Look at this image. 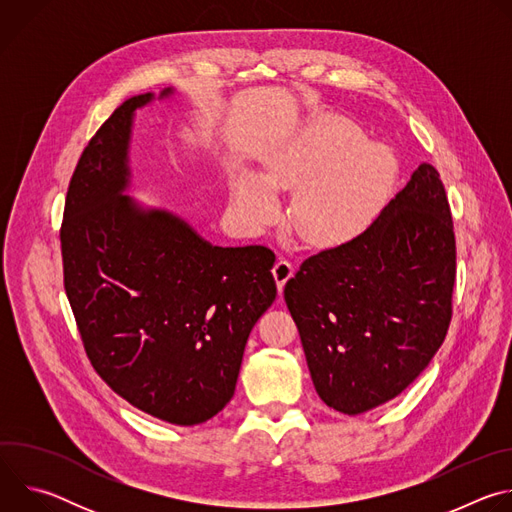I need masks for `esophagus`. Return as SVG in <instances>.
I'll list each match as a JSON object with an SVG mask.
<instances>
[{"label": "esophagus", "mask_w": 512, "mask_h": 512, "mask_svg": "<svg viewBox=\"0 0 512 512\" xmlns=\"http://www.w3.org/2000/svg\"><path fill=\"white\" fill-rule=\"evenodd\" d=\"M294 265H291V261L287 259H277V263L273 265V277H275V283H277V289L283 291L285 287V281L294 275Z\"/></svg>", "instance_id": "obj_1"}]
</instances>
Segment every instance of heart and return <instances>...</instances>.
<instances>
[{
    "instance_id": "1",
    "label": "heart",
    "mask_w": 512,
    "mask_h": 512,
    "mask_svg": "<svg viewBox=\"0 0 512 512\" xmlns=\"http://www.w3.org/2000/svg\"><path fill=\"white\" fill-rule=\"evenodd\" d=\"M399 176L395 154L364 141L348 119L328 115L306 127L265 168L245 174L233 190V206L251 229L279 214L275 190L296 192L291 223L312 245L340 247L367 231L387 204Z\"/></svg>"
}]
</instances>
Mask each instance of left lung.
Returning a JSON list of instances; mask_svg holds the SVG:
<instances>
[{
    "label": "left lung",
    "instance_id": "8db88e82",
    "mask_svg": "<svg viewBox=\"0 0 512 512\" xmlns=\"http://www.w3.org/2000/svg\"><path fill=\"white\" fill-rule=\"evenodd\" d=\"M454 279L450 204L423 162L367 231L285 283L320 399L358 415L401 395L446 338Z\"/></svg>",
    "mask_w": 512,
    "mask_h": 512
}]
</instances>
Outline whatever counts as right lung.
Instances as JSON below:
<instances>
[{
	"instance_id": "right-lung-1",
	"label": "right lung",
	"mask_w": 512,
	"mask_h": 512,
	"mask_svg": "<svg viewBox=\"0 0 512 512\" xmlns=\"http://www.w3.org/2000/svg\"><path fill=\"white\" fill-rule=\"evenodd\" d=\"M135 95L72 174L60 229L64 289L99 377L127 403L198 425L233 399L247 338L277 296L265 247H218L176 212L127 196Z\"/></svg>"
}]
</instances>
